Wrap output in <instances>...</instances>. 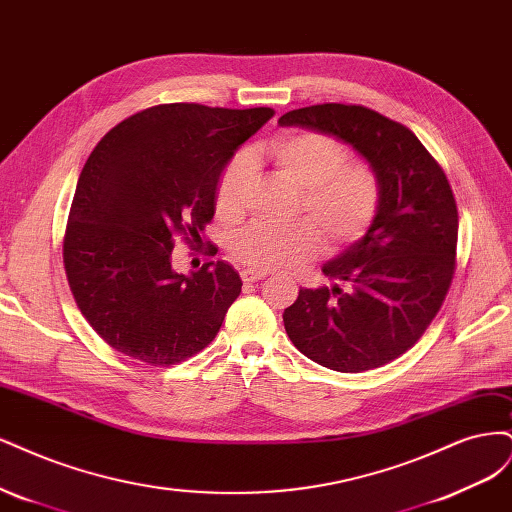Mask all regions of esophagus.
I'll use <instances>...</instances> for the list:
<instances>
[{
    "label": "esophagus",
    "mask_w": 512,
    "mask_h": 512,
    "mask_svg": "<svg viewBox=\"0 0 512 512\" xmlns=\"http://www.w3.org/2000/svg\"><path fill=\"white\" fill-rule=\"evenodd\" d=\"M240 276H242L244 283H257V280H263V278H266V272H259V270H244Z\"/></svg>",
    "instance_id": "1"
}]
</instances>
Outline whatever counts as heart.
Listing matches in <instances>:
<instances>
[{"label": "heart", "instance_id": "1", "mask_svg": "<svg viewBox=\"0 0 512 512\" xmlns=\"http://www.w3.org/2000/svg\"><path fill=\"white\" fill-rule=\"evenodd\" d=\"M268 155L274 166L302 187V210L308 221L276 227L255 223L232 240V255L251 270H291L315 257L321 236L327 246L359 240L381 206V183L366 163L344 161V146L319 131H285ZM251 178V157L238 153L225 163L214 191L219 217L232 219L242 210Z\"/></svg>", "mask_w": 512, "mask_h": 512}]
</instances>
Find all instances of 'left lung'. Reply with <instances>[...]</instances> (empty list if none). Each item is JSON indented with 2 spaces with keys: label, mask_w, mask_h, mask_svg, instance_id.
<instances>
[{
  "label": "left lung",
  "mask_w": 512,
  "mask_h": 512,
  "mask_svg": "<svg viewBox=\"0 0 512 512\" xmlns=\"http://www.w3.org/2000/svg\"><path fill=\"white\" fill-rule=\"evenodd\" d=\"M278 125L349 144L381 183L366 236L323 263L334 285L300 289L285 308L287 334L329 370L385 366L421 338L451 287L459 223L449 180L408 127L364 106L298 108Z\"/></svg>",
  "instance_id": "left-lung-1"
}]
</instances>
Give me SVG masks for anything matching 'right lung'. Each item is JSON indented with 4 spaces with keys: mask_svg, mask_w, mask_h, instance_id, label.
<instances>
[{
    "mask_svg": "<svg viewBox=\"0 0 512 512\" xmlns=\"http://www.w3.org/2000/svg\"><path fill=\"white\" fill-rule=\"evenodd\" d=\"M272 108L161 104L121 121L80 172L63 240L74 300L112 349L148 366L200 353L242 291L227 261L172 268L178 236L200 238L238 146Z\"/></svg>",
    "mask_w": 512,
    "mask_h": 512,
    "instance_id": "add662e5",
    "label": "right lung"
}]
</instances>
